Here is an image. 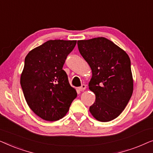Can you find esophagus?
<instances>
[{
	"instance_id": "1",
	"label": "esophagus",
	"mask_w": 153,
	"mask_h": 153,
	"mask_svg": "<svg viewBox=\"0 0 153 153\" xmlns=\"http://www.w3.org/2000/svg\"><path fill=\"white\" fill-rule=\"evenodd\" d=\"M85 88H86V85H85V84H83L81 87L79 88V90L80 91H84V90H85Z\"/></svg>"
}]
</instances>
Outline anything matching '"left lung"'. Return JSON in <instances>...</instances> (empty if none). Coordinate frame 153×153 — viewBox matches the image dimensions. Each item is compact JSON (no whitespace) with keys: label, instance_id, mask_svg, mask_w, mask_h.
I'll use <instances>...</instances> for the list:
<instances>
[{"label":"left lung","instance_id":"left-lung-1","mask_svg":"<svg viewBox=\"0 0 153 153\" xmlns=\"http://www.w3.org/2000/svg\"><path fill=\"white\" fill-rule=\"evenodd\" d=\"M77 45L93 74L88 86L96 99L90 112L101 122L114 120L125 109L133 93L129 56L105 37L79 40Z\"/></svg>","mask_w":153,"mask_h":153}]
</instances>
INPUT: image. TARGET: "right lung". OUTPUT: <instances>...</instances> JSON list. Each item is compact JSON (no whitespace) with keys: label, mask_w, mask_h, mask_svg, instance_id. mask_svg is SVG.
Here are the masks:
<instances>
[{"label":"right lung","mask_w":153,"mask_h":153,"mask_svg":"<svg viewBox=\"0 0 153 153\" xmlns=\"http://www.w3.org/2000/svg\"><path fill=\"white\" fill-rule=\"evenodd\" d=\"M76 44V40H49L25 58L20 79L23 93L30 109L43 120L63 118L76 97V90L62 70Z\"/></svg>","instance_id":"right-lung-1"}]
</instances>
